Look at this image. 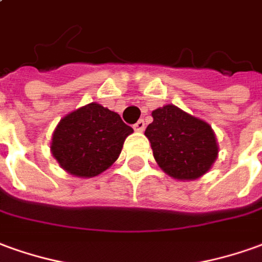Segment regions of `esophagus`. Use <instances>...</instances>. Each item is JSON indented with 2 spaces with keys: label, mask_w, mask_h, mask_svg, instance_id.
<instances>
[{
  "label": "esophagus",
  "mask_w": 262,
  "mask_h": 262,
  "mask_svg": "<svg viewBox=\"0 0 262 262\" xmlns=\"http://www.w3.org/2000/svg\"><path fill=\"white\" fill-rule=\"evenodd\" d=\"M144 127H146V126H144V120H143V119L137 120L136 123L133 125V129H135V130H136V132H143Z\"/></svg>",
  "instance_id": "obj_1"
}]
</instances>
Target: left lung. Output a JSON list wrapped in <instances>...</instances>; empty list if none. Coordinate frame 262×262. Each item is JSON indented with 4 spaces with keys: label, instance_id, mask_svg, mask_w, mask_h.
<instances>
[{
    "label": "left lung",
    "instance_id": "obj_1",
    "mask_svg": "<svg viewBox=\"0 0 262 262\" xmlns=\"http://www.w3.org/2000/svg\"><path fill=\"white\" fill-rule=\"evenodd\" d=\"M153 122L146 127L155 160L176 180H197L219 157V143L211 126L174 105L151 112Z\"/></svg>",
    "mask_w": 262,
    "mask_h": 262
}]
</instances>
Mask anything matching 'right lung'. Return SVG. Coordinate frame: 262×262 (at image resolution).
Listing matches in <instances>:
<instances>
[{
    "mask_svg": "<svg viewBox=\"0 0 262 262\" xmlns=\"http://www.w3.org/2000/svg\"><path fill=\"white\" fill-rule=\"evenodd\" d=\"M130 133L133 129L118 113L92 102L59 120L51 139V153L67 173L89 179L118 160Z\"/></svg>",
    "mask_w": 262,
    "mask_h": 262,
    "instance_id": "add662e5",
    "label": "right lung"
}]
</instances>
